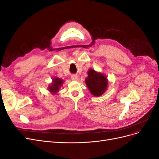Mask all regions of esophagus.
Wrapping results in <instances>:
<instances>
[{
	"label": "esophagus",
	"mask_w": 159,
	"mask_h": 159,
	"mask_svg": "<svg viewBox=\"0 0 159 159\" xmlns=\"http://www.w3.org/2000/svg\"><path fill=\"white\" fill-rule=\"evenodd\" d=\"M71 80H73V81H78L79 80L78 76V75H71Z\"/></svg>",
	"instance_id": "esophagus-1"
}]
</instances>
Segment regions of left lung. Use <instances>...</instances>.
I'll return each instance as SVG.
<instances>
[{
  "label": "left lung",
  "mask_w": 159,
  "mask_h": 159,
  "mask_svg": "<svg viewBox=\"0 0 159 159\" xmlns=\"http://www.w3.org/2000/svg\"><path fill=\"white\" fill-rule=\"evenodd\" d=\"M85 84L90 93L95 97H99L106 91L108 87V80L102 73L91 68L88 71Z\"/></svg>",
  "instance_id": "obj_1"
}]
</instances>
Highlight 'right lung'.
Segmentation results:
<instances>
[{
	"instance_id": "right-lung-1",
	"label": "right lung",
	"mask_w": 159,
	"mask_h": 159,
	"mask_svg": "<svg viewBox=\"0 0 159 159\" xmlns=\"http://www.w3.org/2000/svg\"><path fill=\"white\" fill-rule=\"evenodd\" d=\"M64 82V80L55 76L52 78V82L49 85L48 89V91L52 94H56L60 91V89L63 85Z\"/></svg>"
}]
</instances>
